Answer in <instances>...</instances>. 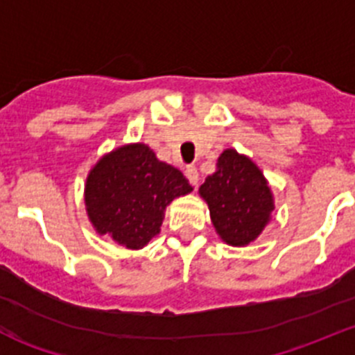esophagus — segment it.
I'll list each match as a JSON object with an SVG mask.
<instances>
[{
  "label": "esophagus",
  "instance_id": "34e87169",
  "mask_svg": "<svg viewBox=\"0 0 355 355\" xmlns=\"http://www.w3.org/2000/svg\"><path fill=\"white\" fill-rule=\"evenodd\" d=\"M185 177L189 178L191 184L198 185V180H200V173H198V170L194 168V166H187V168H185Z\"/></svg>",
  "mask_w": 355,
  "mask_h": 355
}]
</instances>
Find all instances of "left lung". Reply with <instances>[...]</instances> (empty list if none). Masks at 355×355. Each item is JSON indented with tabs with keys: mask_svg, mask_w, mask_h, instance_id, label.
<instances>
[{
	"mask_svg": "<svg viewBox=\"0 0 355 355\" xmlns=\"http://www.w3.org/2000/svg\"><path fill=\"white\" fill-rule=\"evenodd\" d=\"M217 235L230 245H248L263 232L274 210L272 191L257 164L237 150L226 148L216 173L200 187Z\"/></svg>",
	"mask_w": 355,
	"mask_h": 355,
	"instance_id": "obj_1",
	"label": "left lung"
}]
</instances>
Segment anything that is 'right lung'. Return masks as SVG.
<instances>
[{
    "mask_svg": "<svg viewBox=\"0 0 355 355\" xmlns=\"http://www.w3.org/2000/svg\"><path fill=\"white\" fill-rule=\"evenodd\" d=\"M193 187L180 170L159 161L145 143H130L98 159L88 173L85 205L98 235L141 249L161 232L166 207Z\"/></svg>",
    "mask_w": 355,
    "mask_h": 355,
    "instance_id": "right-lung-1",
    "label": "right lung"
}]
</instances>
